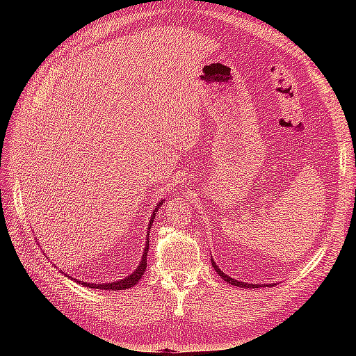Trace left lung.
I'll return each mask as SVG.
<instances>
[{
    "mask_svg": "<svg viewBox=\"0 0 356 356\" xmlns=\"http://www.w3.org/2000/svg\"><path fill=\"white\" fill-rule=\"evenodd\" d=\"M211 261H212V266H213V268L215 270H217V273L222 277V279H225V282H229V284H232V285H234V286H242V288H258V286H261V285H254V284H245V282H239V281H236V279H233V277H230V276H227L225 273H222L221 270H220V267L213 263V260L211 258Z\"/></svg>",
    "mask_w": 356,
    "mask_h": 356,
    "instance_id": "8db88e82",
    "label": "left lung"
}]
</instances>
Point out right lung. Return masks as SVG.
I'll return each instance as SVG.
<instances>
[{
	"instance_id": "obj_1",
	"label": "right lung",
	"mask_w": 356,
	"mask_h": 356,
	"mask_svg": "<svg viewBox=\"0 0 356 356\" xmlns=\"http://www.w3.org/2000/svg\"><path fill=\"white\" fill-rule=\"evenodd\" d=\"M161 203L163 202H160L157 207H156V209H154V212H153V215H152V220H149V224H148V233H149V227H152V224H153V221H154V217H156V212H157V209L161 207ZM148 245H149V238H147V245H145V250H144V254H143V258H141V264L138 266V268L131 275V276H127V277H124L123 281H117V282H111V284H84V286H89V288H95V289H110V291H117V289H126V288H131V286H134L139 279L143 277V275H144V272H145V268H147V252H148ZM80 282V281H79Z\"/></svg>"
}]
</instances>
